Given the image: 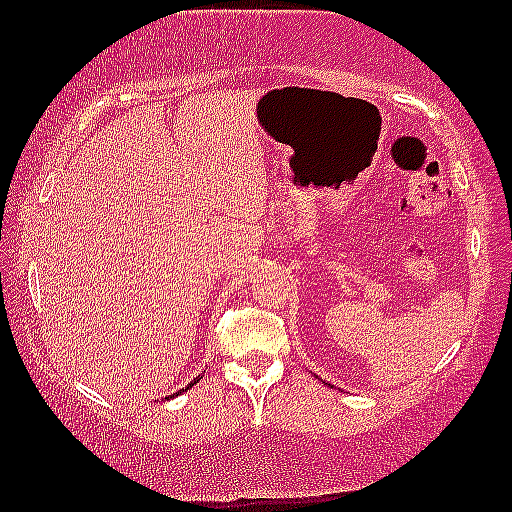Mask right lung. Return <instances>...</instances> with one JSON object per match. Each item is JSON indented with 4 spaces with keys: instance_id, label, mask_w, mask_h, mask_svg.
<instances>
[{
    "instance_id": "add662e5",
    "label": "right lung",
    "mask_w": 512,
    "mask_h": 512,
    "mask_svg": "<svg viewBox=\"0 0 512 512\" xmlns=\"http://www.w3.org/2000/svg\"><path fill=\"white\" fill-rule=\"evenodd\" d=\"M199 381V376L195 378V381H192V383H188V386H185V390H188V388H192V386H195V383ZM178 393H183V390H178ZM178 393H174V395H178Z\"/></svg>"
}]
</instances>
